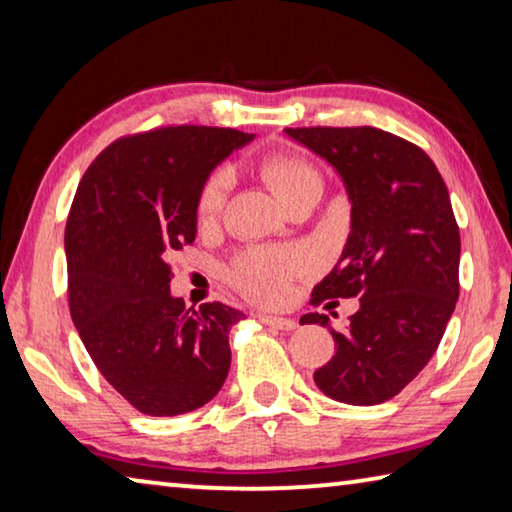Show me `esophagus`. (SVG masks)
<instances>
[{"label":"esophagus","mask_w":512,"mask_h":512,"mask_svg":"<svg viewBox=\"0 0 512 512\" xmlns=\"http://www.w3.org/2000/svg\"><path fill=\"white\" fill-rule=\"evenodd\" d=\"M259 320H262L264 325L268 327H275V329H282V332H291V329H296V320L293 318H282V316H268V314H262L259 316Z\"/></svg>","instance_id":"34e87169"}]
</instances>
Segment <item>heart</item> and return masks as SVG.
Returning a JSON list of instances; mask_svg holds the SVG:
<instances>
[{
    "instance_id": "b5f03b06",
    "label": "heart",
    "mask_w": 512,
    "mask_h": 512,
    "mask_svg": "<svg viewBox=\"0 0 512 512\" xmlns=\"http://www.w3.org/2000/svg\"><path fill=\"white\" fill-rule=\"evenodd\" d=\"M264 178L289 203L311 183H320L318 171L307 160L287 153H273L262 162ZM232 189V171L228 167L216 169L205 180L198 194L196 212L201 221H212L221 214ZM305 259L282 248H253L241 253L230 266V280L237 289L262 305H277L289 296L291 282L305 268Z\"/></svg>"
}]
</instances>
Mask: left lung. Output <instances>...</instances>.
Wrapping results in <instances>:
<instances>
[{
    "label": "left lung",
    "instance_id": "obj_1",
    "mask_svg": "<svg viewBox=\"0 0 512 512\" xmlns=\"http://www.w3.org/2000/svg\"><path fill=\"white\" fill-rule=\"evenodd\" d=\"M284 133L332 164L352 203L348 244L311 305L359 296V309L341 332L318 311L302 316L336 343L314 381L336 402L381 404L427 366L454 314L461 235L447 185L420 146L379 128Z\"/></svg>",
    "mask_w": 512,
    "mask_h": 512
}]
</instances>
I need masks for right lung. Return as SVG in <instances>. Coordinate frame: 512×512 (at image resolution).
<instances>
[{"label": "right lung", "mask_w": 512, "mask_h": 512, "mask_svg": "<svg viewBox=\"0 0 512 512\" xmlns=\"http://www.w3.org/2000/svg\"><path fill=\"white\" fill-rule=\"evenodd\" d=\"M255 135L164 126L112 142L76 189L65 225L69 314L108 384L144 415L201 409L230 370L223 302L187 309L169 255L196 239V203L216 164Z\"/></svg>", "instance_id": "1"}]
</instances>
